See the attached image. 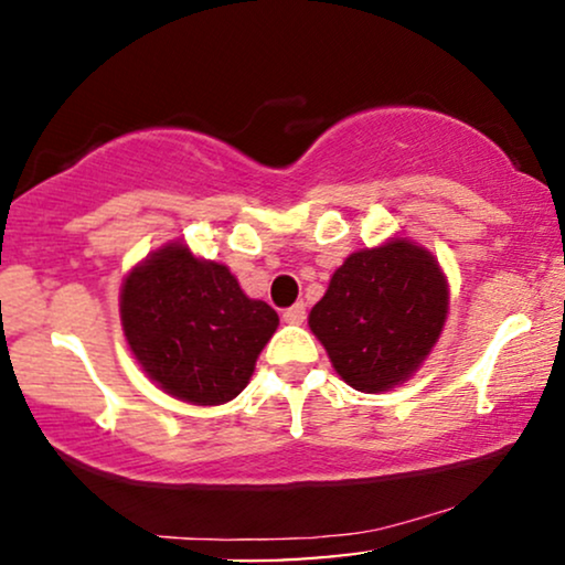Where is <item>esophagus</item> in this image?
<instances>
[{
  "mask_svg": "<svg viewBox=\"0 0 565 565\" xmlns=\"http://www.w3.org/2000/svg\"><path fill=\"white\" fill-rule=\"evenodd\" d=\"M281 319L287 321V323H302V321H305V305H302V302L291 305V308L284 310Z\"/></svg>",
  "mask_w": 565,
  "mask_h": 565,
  "instance_id": "esophagus-1",
  "label": "esophagus"
}]
</instances>
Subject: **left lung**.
Wrapping results in <instances>:
<instances>
[{
  "label": "left lung",
  "mask_w": 565,
  "mask_h": 565,
  "mask_svg": "<svg viewBox=\"0 0 565 565\" xmlns=\"http://www.w3.org/2000/svg\"><path fill=\"white\" fill-rule=\"evenodd\" d=\"M449 316V281L425 246L393 236L359 249L329 278L308 316L334 372L385 393L425 364Z\"/></svg>",
  "instance_id": "left-lung-1"
}]
</instances>
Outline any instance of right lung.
Instances as JSON below:
<instances>
[{"label": "right lung", "mask_w": 565, "mask_h": 565, "mask_svg": "<svg viewBox=\"0 0 565 565\" xmlns=\"http://www.w3.org/2000/svg\"><path fill=\"white\" fill-rule=\"evenodd\" d=\"M119 316L146 377L193 406L236 398L278 329L276 310L246 297L228 265L196 257L183 242L129 270Z\"/></svg>", "instance_id": "add662e5"}]
</instances>
